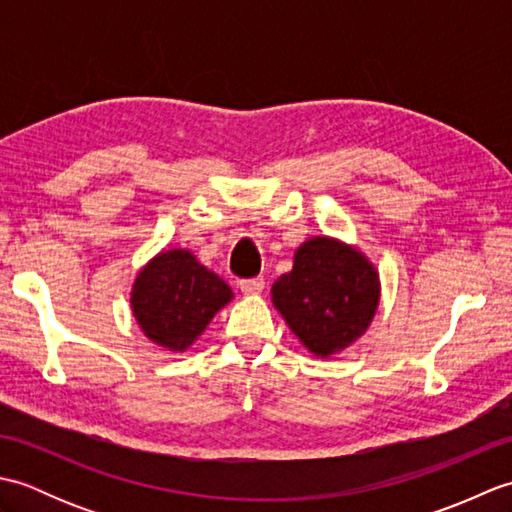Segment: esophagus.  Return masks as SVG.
<instances>
[{"mask_svg": "<svg viewBox=\"0 0 512 512\" xmlns=\"http://www.w3.org/2000/svg\"><path fill=\"white\" fill-rule=\"evenodd\" d=\"M264 288H266L264 277H253V279L239 281V290H242L244 295H259V292H264Z\"/></svg>", "mask_w": 512, "mask_h": 512, "instance_id": "obj_1", "label": "esophagus"}]
</instances>
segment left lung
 Instances as JSON below:
<instances>
[{
    "mask_svg": "<svg viewBox=\"0 0 512 512\" xmlns=\"http://www.w3.org/2000/svg\"><path fill=\"white\" fill-rule=\"evenodd\" d=\"M273 303L314 356L350 347L372 323L380 301L374 264L334 237H310L295 264L273 284Z\"/></svg>",
    "mask_w": 512,
    "mask_h": 512,
    "instance_id": "obj_1",
    "label": "left lung"
}]
</instances>
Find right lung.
Here are the masks:
<instances>
[{
    "instance_id": "right-lung-1",
    "label": "right lung",
    "mask_w": 512,
    "mask_h": 512,
    "mask_svg": "<svg viewBox=\"0 0 512 512\" xmlns=\"http://www.w3.org/2000/svg\"><path fill=\"white\" fill-rule=\"evenodd\" d=\"M231 299L226 281L202 266L191 250L171 248L140 268L129 303L151 343L184 352Z\"/></svg>"
}]
</instances>
